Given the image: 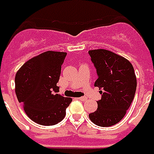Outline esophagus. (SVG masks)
<instances>
[{
  "mask_svg": "<svg viewBox=\"0 0 154 154\" xmlns=\"http://www.w3.org/2000/svg\"><path fill=\"white\" fill-rule=\"evenodd\" d=\"M79 100H81V101H85V100H87V98H86V97H79Z\"/></svg>",
  "mask_w": 154,
  "mask_h": 154,
  "instance_id": "1",
  "label": "esophagus"
}]
</instances>
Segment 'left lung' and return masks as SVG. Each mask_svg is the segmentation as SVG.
<instances>
[{
  "instance_id": "left-lung-1",
  "label": "left lung",
  "mask_w": 154,
  "mask_h": 154,
  "mask_svg": "<svg viewBox=\"0 0 154 154\" xmlns=\"http://www.w3.org/2000/svg\"><path fill=\"white\" fill-rule=\"evenodd\" d=\"M96 68L94 86L102 91L98 109L89 114L91 121L102 127L114 126L123 119L134 98L137 79L131 63L105 49L89 51Z\"/></svg>"
}]
</instances>
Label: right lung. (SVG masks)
Listing matches in <instances>:
<instances>
[{
	"mask_svg": "<svg viewBox=\"0 0 154 154\" xmlns=\"http://www.w3.org/2000/svg\"><path fill=\"white\" fill-rule=\"evenodd\" d=\"M66 52L48 51L32 58L16 74L15 91L31 120L43 126L59 123L72 101L59 94L56 84Z\"/></svg>",
	"mask_w": 154,
	"mask_h": 154,
	"instance_id": "add662e5",
	"label": "right lung"
}]
</instances>
